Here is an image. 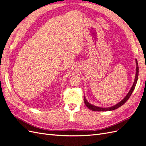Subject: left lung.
I'll list each match as a JSON object with an SVG mask.
<instances>
[{
  "mask_svg": "<svg viewBox=\"0 0 146 146\" xmlns=\"http://www.w3.org/2000/svg\"><path fill=\"white\" fill-rule=\"evenodd\" d=\"M136 74H135V80H134V82L133 84V85L132 86V87L129 91V92L127 93V94L126 96V97L124 98L121 101H120L119 103H118L117 104H116L115 105L111 106V107H109V108H101V107H98L94 105H91V104H90L89 102L86 100L85 98L84 97V103L85 104V105L87 106V107L88 108V109L94 111H112V110H114L115 109H117L118 108L120 107L121 106H122L124 104L126 103V102L129 99V98H130V96H131L132 92L133 91L135 88V86L138 80V62L137 60L136 59Z\"/></svg>",
  "mask_w": 146,
  "mask_h": 146,
  "instance_id": "obj_1",
  "label": "left lung"
}]
</instances>
